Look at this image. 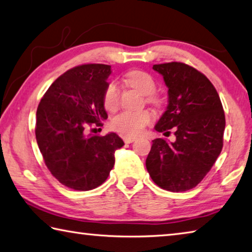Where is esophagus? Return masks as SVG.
<instances>
[{
	"instance_id": "obj_1",
	"label": "esophagus",
	"mask_w": 252,
	"mask_h": 252,
	"mask_svg": "<svg viewBox=\"0 0 252 252\" xmlns=\"http://www.w3.org/2000/svg\"><path fill=\"white\" fill-rule=\"evenodd\" d=\"M135 140H136L135 136H129V135L123 136V141H125L126 143H132V142H134Z\"/></svg>"
}]
</instances>
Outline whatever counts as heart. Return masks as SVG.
<instances>
[{"mask_svg":"<svg viewBox=\"0 0 252 252\" xmlns=\"http://www.w3.org/2000/svg\"><path fill=\"white\" fill-rule=\"evenodd\" d=\"M126 84L139 90L146 95V101L153 106H161L162 100L154 94L157 82L150 74L142 70L127 72L125 78ZM120 102V90L116 82H110L104 89L103 106L109 111L116 110ZM152 120V114L149 110L130 111L125 110L112 118L111 126L116 131L126 135H136L143 131L144 127Z\"/></svg>","mask_w":252,"mask_h":252,"instance_id":"heart-1","label":"heart"}]
</instances>
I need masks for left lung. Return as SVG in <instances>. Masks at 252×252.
I'll use <instances>...</instances> for the list:
<instances>
[{"label":"left lung","mask_w":252,"mask_h":252,"mask_svg":"<svg viewBox=\"0 0 252 252\" xmlns=\"http://www.w3.org/2000/svg\"><path fill=\"white\" fill-rule=\"evenodd\" d=\"M168 88V106L155 126L175 142L153 140L146 170L158 186L170 191L194 189L221 152L226 120L214 85L202 72L184 63L153 65Z\"/></svg>","instance_id":"left-lung-1"}]
</instances>
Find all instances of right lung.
Wrapping results in <instances>:
<instances>
[{
	"mask_svg": "<svg viewBox=\"0 0 252 252\" xmlns=\"http://www.w3.org/2000/svg\"><path fill=\"white\" fill-rule=\"evenodd\" d=\"M111 66L85 63L55 80L36 112L35 135L49 172L63 185L90 190L107 180L114 152L122 148L116 133L87 135L89 126H101L108 114L103 93ZM94 130V129H93Z\"/></svg>",
	"mask_w": 252,
	"mask_h": 252,
	"instance_id": "right-lung-1",
	"label": "right lung"
}]
</instances>
